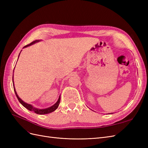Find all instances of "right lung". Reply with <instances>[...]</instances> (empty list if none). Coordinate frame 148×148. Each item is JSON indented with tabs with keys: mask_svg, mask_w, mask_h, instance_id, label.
Listing matches in <instances>:
<instances>
[{
	"mask_svg": "<svg viewBox=\"0 0 148 148\" xmlns=\"http://www.w3.org/2000/svg\"><path fill=\"white\" fill-rule=\"evenodd\" d=\"M38 41H39V40H36V41H34L32 42L31 43L28 44V45H26V46H24L23 48L26 47H28V46H31V45H33V44H34V43H36V42H38ZM19 56H20V55H19ZM18 57H19V56H18ZM13 71H14V70H13ZM12 79H13V76ZM13 88H14V91H15V95H16V97L18 98V99L19 102L21 103V104L22 105H23V106L25 107V108L28 109V110H30V111H33L34 112H35L36 114H40V115H43V114H47L51 113V112H52L56 110L58 108V107H59V106L60 101V96H59V99H58V101H57V102L56 103V104H55L54 105H53L52 106H51V107H48V108H47V109H38V108H36V107H33V106H31V104H27V103L23 101H22V100L20 99V98L18 97V96L17 93H16V91H15V87H14V83H13Z\"/></svg>",
	"mask_w": 148,
	"mask_h": 148,
	"instance_id": "add662e5",
	"label": "right lung"
}]
</instances>
